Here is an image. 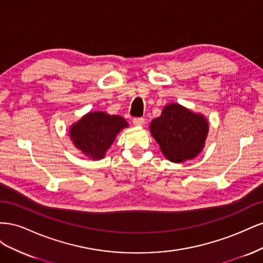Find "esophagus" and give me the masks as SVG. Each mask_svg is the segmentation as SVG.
Instances as JSON below:
<instances>
[{
    "label": "esophagus",
    "mask_w": 263,
    "mask_h": 263,
    "mask_svg": "<svg viewBox=\"0 0 263 263\" xmlns=\"http://www.w3.org/2000/svg\"><path fill=\"white\" fill-rule=\"evenodd\" d=\"M133 124H134L135 126H137V127L142 126V125L145 124V119H144V118H134V119H133Z\"/></svg>",
    "instance_id": "34e87169"
}]
</instances>
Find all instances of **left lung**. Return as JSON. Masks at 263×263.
Segmentation results:
<instances>
[{
	"label": "left lung",
	"mask_w": 263,
	"mask_h": 263,
	"mask_svg": "<svg viewBox=\"0 0 263 263\" xmlns=\"http://www.w3.org/2000/svg\"><path fill=\"white\" fill-rule=\"evenodd\" d=\"M150 134L168 160L180 163L195 158L204 149L209 135V119L179 103L166 104L161 115L154 118Z\"/></svg>",
	"instance_id": "obj_1"
}]
</instances>
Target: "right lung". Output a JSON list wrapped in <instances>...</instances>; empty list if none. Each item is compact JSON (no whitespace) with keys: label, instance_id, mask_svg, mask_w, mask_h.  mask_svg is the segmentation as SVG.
Here are the masks:
<instances>
[{"label":"right lung","instance_id":"1","mask_svg":"<svg viewBox=\"0 0 263 263\" xmlns=\"http://www.w3.org/2000/svg\"><path fill=\"white\" fill-rule=\"evenodd\" d=\"M128 127L126 119L106 112H89L69 128L74 147L92 160H101L117 135Z\"/></svg>","mask_w":263,"mask_h":263}]
</instances>
